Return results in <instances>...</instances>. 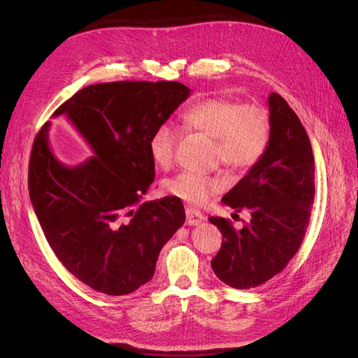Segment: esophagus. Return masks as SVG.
Masks as SVG:
<instances>
[{
    "mask_svg": "<svg viewBox=\"0 0 358 358\" xmlns=\"http://www.w3.org/2000/svg\"><path fill=\"white\" fill-rule=\"evenodd\" d=\"M203 221H204V215L200 210L194 209V208L187 209V224L188 225H199Z\"/></svg>",
    "mask_w": 358,
    "mask_h": 358,
    "instance_id": "obj_1",
    "label": "esophagus"
}]
</instances>
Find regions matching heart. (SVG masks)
<instances>
[{
  "instance_id": "1",
  "label": "heart",
  "mask_w": 358,
  "mask_h": 358,
  "mask_svg": "<svg viewBox=\"0 0 358 358\" xmlns=\"http://www.w3.org/2000/svg\"><path fill=\"white\" fill-rule=\"evenodd\" d=\"M182 125L213 138L215 158L233 169H249L262 159L270 140V117L264 107L227 99L196 103L182 115ZM179 131L171 124L158 125L149 137V154L161 169L175 161ZM225 178L180 173L164 183V189L183 201L203 204L225 187Z\"/></svg>"
}]
</instances>
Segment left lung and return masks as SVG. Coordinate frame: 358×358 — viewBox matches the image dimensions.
I'll return each instance as SVG.
<instances>
[{
  "mask_svg": "<svg viewBox=\"0 0 358 358\" xmlns=\"http://www.w3.org/2000/svg\"><path fill=\"white\" fill-rule=\"evenodd\" d=\"M270 140L264 155L222 197L236 212L249 210L242 230L218 216L222 233L210 262L215 275L237 289L254 288L282 272L299 251L315 197V162L306 129L288 103L268 95Z\"/></svg>",
  "mask_w": 358,
  "mask_h": 358,
  "instance_id": "left-lung-1",
  "label": "left lung"
}]
</instances>
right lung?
Listing matches in <instances>:
<instances>
[{"label":"right lung","mask_w":358,"mask_h":358,"mask_svg":"<svg viewBox=\"0 0 358 358\" xmlns=\"http://www.w3.org/2000/svg\"><path fill=\"white\" fill-rule=\"evenodd\" d=\"M191 95L179 82L96 83L53 112L66 116L92 150L78 166L61 162L46 122L32 145V208L62 266L107 296L154 278L158 255L185 222L180 199L143 201L155 178L149 137Z\"/></svg>","instance_id":"obj_1"}]
</instances>
